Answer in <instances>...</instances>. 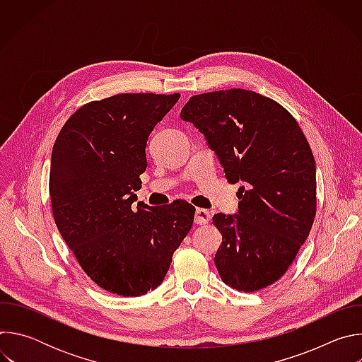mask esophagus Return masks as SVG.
I'll return each instance as SVG.
<instances>
[{"label":"esophagus","mask_w":362,"mask_h":362,"mask_svg":"<svg viewBox=\"0 0 362 362\" xmlns=\"http://www.w3.org/2000/svg\"><path fill=\"white\" fill-rule=\"evenodd\" d=\"M211 221V212L206 209H196L194 212V223L197 225H206Z\"/></svg>","instance_id":"obj_1"}]
</instances>
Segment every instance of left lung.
<instances>
[{
  "instance_id": "obj_1",
  "label": "left lung",
  "mask_w": 362,
  "mask_h": 362,
  "mask_svg": "<svg viewBox=\"0 0 362 362\" xmlns=\"http://www.w3.org/2000/svg\"><path fill=\"white\" fill-rule=\"evenodd\" d=\"M180 117L204 134L228 182L246 185L236 215L214 216L222 233L215 256L222 281L243 292L272 285L317 214L315 159L303 132L279 103L243 88L193 95Z\"/></svg>"
}]
</instances>
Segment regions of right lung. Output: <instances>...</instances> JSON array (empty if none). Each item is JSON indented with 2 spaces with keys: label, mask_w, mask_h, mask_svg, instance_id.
I'll use <instances>...</instances> for the list:
<instances>
[{
  "label": "right lung",
  "mask_w": 362,
  "mask_h": 362,
  "mask_svg": "<svg viewBox=\"0 0 362 362\" xmlns=\"http://www.w3.org/2000/svg\"><path fill=\"white\" fill-rule=\"evenodd\" d=\"M180 94L123 93L81 106L51 153L54 222L81 269L100 288L140 296L158 288L189 233L194 208L185 200H137L148 134Z\"/></svg>",
  "instance_id": "1"
}]
</instances>
